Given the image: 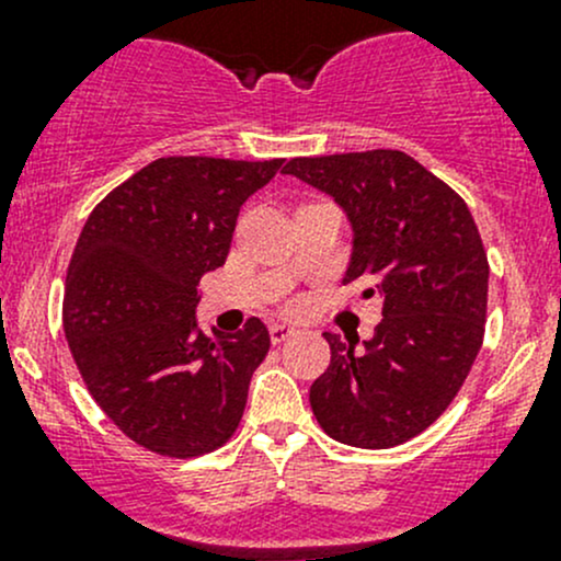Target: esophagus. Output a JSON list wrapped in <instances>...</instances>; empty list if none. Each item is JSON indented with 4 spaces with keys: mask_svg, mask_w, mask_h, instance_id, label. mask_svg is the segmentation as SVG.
<instances>
[{
    "mask_svg": "<svg viewBox=\"0 0 561 561\" xmlns=\"http://www.w3.org/2000/svg\"><path fill=\"white\" fill-rule=\"evenodd\" d=\"M268 333H271V342L282 344V342H285V339H290L293 333H296V328L287 325V322H271Z\"/></svg>",
    "mask_w": 561,
    "mask_h": 561,
    "instance_id": "obj_1",
    "label": "esophagus"
}]
</instances>
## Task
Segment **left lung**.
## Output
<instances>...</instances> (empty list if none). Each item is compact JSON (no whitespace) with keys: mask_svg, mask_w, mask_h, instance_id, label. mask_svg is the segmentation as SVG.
<instances>
[{"mask_svg":"<svg viewBox=\"0 0 561 561\" xmlns=\"http://www.w3.org/2000/svg\"><path fill=\"white\" fill-rule=\"evenodd\" d=\"M287 175L333 197L353 230L342 282L382 298L364 350L325 331L331 364L309 401L322 432L353 448H393L456 399L483 344L489 260L467 203L404 151L298 157Z\"/></svg>","mask_w":561,"mask_h":561,"instance_id":"left-lung-1","label":"left lung"}]
</instances>
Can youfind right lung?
I'll return each mask as SVG.
<instances>
[{"instance_id": "add662e5", "label": "right lung", "mask_w": 561, "mask_h": 561, "mask_svg": "<svg viewBox=\"0 0 561 561\" xmlns=\"http://www.w3.org/2000/svg\"><path fill=\"white\" fill-rule=\"evenodd\" d=\"M285 160L162 157L111 192L81 230L65 336L103 412L144 448L190 458L230 439L268 328L203 333L197 282L228 257L249 195Z\"/></svg>"}]
</instances>
